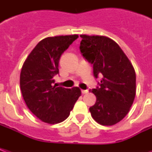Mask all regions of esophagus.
<instances>
[{
	"label": "esophagus",
	"mask_w": 152,
	"mask_h": 152,
	"mask_svg": "<svg viewBox=\"0 0 152 152\" xmlns=\"http://www.w3.org/2000/svg\"><path fill=\"white\" fill-rule=\"evenodd\" d=\"M88 92H89V91H88L87 89H86V90H81V93H82L83 94H87Z\"/></svg>",
	"instance_id": "1"
}]
</instances>
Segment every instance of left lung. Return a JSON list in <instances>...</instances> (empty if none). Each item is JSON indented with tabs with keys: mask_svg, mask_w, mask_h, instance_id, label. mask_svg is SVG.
Returning a JSON list of instances; mask_svg holds the SVG:
<instances>
[{
	"mask_svg": "<svg viewBox=\"0 0 152 152\" xmlns=\"http://www.w3.org/2000/svg\"><path fill=\"white\" fill-rule=\"evenodd\" d=\"M80 50L93 64L95 78L102 76L96 89L95 104L89 107L94 120L113 125L129 112L136 94V74L132 63L114 40L103 36L80 35Z\"/></svg>",
	"mask_w": 152,
	"mask_h": 152,
	"instance_id": "obj_1",
	"label": "left lung"
}]
</instances>
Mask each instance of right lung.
<instances>
[{"label":"right lung","instance_id":"add662e5","mask_svg":"<svg viewBox=\"0 0 152 152\" xmlns=\"http://www.w3.org/2000/svg\"><path fill=\"white\" fill-rule=\"evenodd\" d=\"M78 38V35L47 37L40 40L23 63L20 88L29 110L40 121L58 124L69 116L81 92L78 87H57L62 53Z\"/></svg>","mask_w":152,"mask_h":152}]
</instances>
